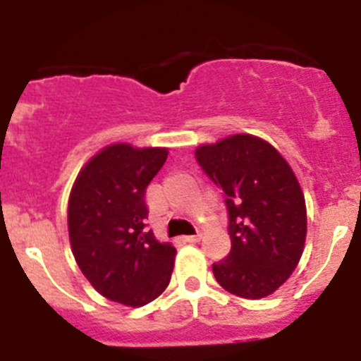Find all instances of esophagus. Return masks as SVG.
<instances>
[{"label":"esophagus","instance_id":"1","mask_svg":"<svg viewBox=\"0 0 361 361\" xmlns=\"http://www.w3.org/2000/svg\"><path fill=\"white\" fill-rule=\"evenodd\" d=\"M184 240L191 242V244H193V242H199L200 240V233H195V235H186V237H184Z\"/></svg>","mask_w":361,"mask_h":361}]
</instances>
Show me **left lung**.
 <instances>
[{"label": "left lung", "mask_w": 361, "mask_h": 361, "mask_svg": "<svg viewBox=\"0 0 361 361\" xmlns=\"http://www.w3.org/2000/svg\"><path fill=\"white\" fill-rule=\"evenodd\" d=\"M204 173L224 191L231 251L213 264L231 295L264 298L291 276L304 253L307 213L291 166L269 142L238 133L195 149Z\"/></svg>", "instance_id": "1"}]
</instances>
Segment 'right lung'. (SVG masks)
I'll return each mask as SVG.
<instances>
[{
    "instance_id": "obj_1",
    "label": "right lung",
    "mask_w": 361,
    "mask_h": 361,
    "mask_svg": "<svg viewBox=\"0 0 361 361\" xmlns=\"http://www.w3.org/2000/svg\"><path fill=\"white\" fill-rule=\"evenodd\" d=\"M166 148L111 145L79 171L68 200V235L79 269L104 298L141 307L170 283L175 247L148 229L146 188Z\"/></svg>"
}]
</instances>
